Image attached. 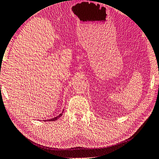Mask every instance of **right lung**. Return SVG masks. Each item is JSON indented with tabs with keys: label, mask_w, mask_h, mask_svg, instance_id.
Listing matches in <instances>:
<instances>
[{
	"label": "right lung",
	"mask_w": 159,
	"mask_h": 159,
	"mask_svg": "<svg viewBox=\"0 0 159 159\" xmlns=\"http://www.w3.org/2000/svg\"><path fill=\"white\" fill-rule=\"evenodd\" d=\"M63 112H64V110H63V111H62V112L61 113V114H59L58 116H55V117H54V118H53V119H49V120H45V121H55V120H57L59 118H60L61 116H62V114H63Z\"/></svg>",
	"instance_id": "obj_1"
}]
</instances>
